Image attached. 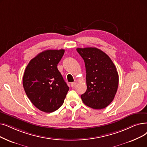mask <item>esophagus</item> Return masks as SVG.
Masks as SVG:
<instances>
[{
	"label": "esophagus",
	"instance_id": "1",
	"mask_svg": "<svg viewBox=\"0 0 147 147\" xmlns=\"http://www.w3.org/2000/svg\"><path fill=\"white\" fill-rule=\"evenodd\" d=\"M76 82L71 83V86L72 88H74V87H76Z\"/></svg>",
	"mask_w": 147,
	"mask_h": 147
}]
</instances>
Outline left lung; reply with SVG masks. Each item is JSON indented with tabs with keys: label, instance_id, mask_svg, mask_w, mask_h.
<instances>
[{
	"label": "left lung",
	"instance_id": "1",
	"mask_svg": "<svg viewBox=\"0 0 147 147\" xmlns=\"http://www.w3.org/2000/svg\"><path fill=\"white\" fill-rule=\"evenodd\" d=\"M86 68L87 89L81 98L87 106L104 109L113 101L117 93L119 76L109 56L95 47L78 48Z\"/></svg>",
	"mask_w": 147,
	"mask_h": 147
}]
</instances>
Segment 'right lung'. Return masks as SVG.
Listing matches in <instances>:
<instances>
[{
	"instance_id": "right-lung-1",
	"label": "right lung",
	"mask_w": 147,
	"mask_h": 147,
	"mask_svg": "<svg viewBox=\"0 0 147 147\" xmlns=\"http://www.w3.org/2000/svg\"><path fill=\"white\" fill-rule=\"evenodd\" d=\"M65 50H47L31 59L25 69L23 85L28 97L38 109L53 112L62 105L69 90L58 69Z\"/></svg>"
}]
</instances>
